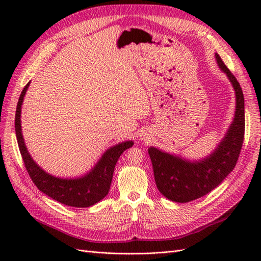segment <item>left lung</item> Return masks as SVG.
I'll return each instance as SVG.
<instances>
[{"label": "left lung", "instance_id": "1", "mask_svg": "<svg viewBox=\"0 0 261 261\" xmlns=\"http://www.w3.org/2000/svg\"><path fill=\"white\" fill-rule=\"evenodd\" d=\"M215 58L236 93L234 118L218 147L207 157L193 162L154 147L148 149L158 191L173 202L187 203L213 191L233 170L241 151L245 137L243 93L239 82L218 54Z\"/></svg>", "mask_w": 261, "mask_h": 261}]
</instances>
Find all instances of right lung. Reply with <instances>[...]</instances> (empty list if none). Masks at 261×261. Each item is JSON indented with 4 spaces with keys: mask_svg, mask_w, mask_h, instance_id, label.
<instances>
[{
    "mask_svg": "<svg viewBox=\"0 0 261 261\" xmlns=\"http://www.w3.org/2000/svg\"><path fill=\"white\" fill-rule=\"evenodd\" d=\"M30 83L24 86L15 111V135L19 149L30 178L39 188L55 201L73 207H90L108 195L113 171L121 153L134 146V141H123L109 148L96 165L77 178H60L53 176L37 165L25 147L21 129V108Z\"/></svg>",
    "mask_w": 261,
    "mask_h": 261,
    "instance_id": "1",
    "label": "right lung"
}]
</instances>
